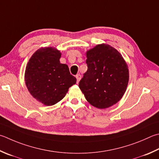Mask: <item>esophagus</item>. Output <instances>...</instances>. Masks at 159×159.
Listing matches in <instances>:
<instances>
[{"label": "esophagus", "instance_id": "34e87169", "mask_svg": "<svg viewBox=\"0 0 159 159\" xmlns=\"http://www.w3.org/2000/svg\"><path fill=\"white\" fill-rule=\"evenodd\" d=\"M76 79H77V83H79V80H80V78H81V76H80V74H79L76 75Z\"/></svg>", "mask_w": 159, "mask_h": 159}]
</instances>
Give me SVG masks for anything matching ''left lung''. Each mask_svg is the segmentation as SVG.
I'll return each mask as SVG.
<instances>
[{
  "instance_id": "1",
  "label": "left lung",
  "mask_w": 159,
  "mask_h": 159,
  "mask_svg": "<svg viewBox=\"0 0 159 159\" xmlns=\"http://www.w3.org/2000/svg\"><path fill=\"white\" fill-rule=\"evenodd\" d=\"M88 70L79 82L86 100L94 107H111L122 99L129 83L128 66L119 52L98 44L86 53Z\"/></svg>"
}]
</instances>
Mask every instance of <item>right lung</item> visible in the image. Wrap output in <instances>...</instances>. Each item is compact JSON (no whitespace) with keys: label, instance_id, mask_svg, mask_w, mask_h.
Returning <instances> with one entry per match:
<instances>
[{"label":"right lung","instance_id":"add662e5","mask_svg":"<svg viewBox=\"0 0 159 159\" xmlns=\"http://www.w3.org/2000/svg\"><path fill=\"white\" fill-rule=\"evenodd\" d=\"M61 53L53 47L41 48L34 52L25 71V82L32 96L46 106L62 100L76 79L67 65L61 64Z\"/></svg>","mask_w":159,"mask_h":159}]
</instances>
